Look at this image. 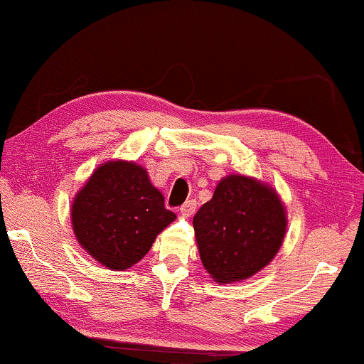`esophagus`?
I'll list each match as a JSON object with an SVG mask.
<instances>
[{
	"label": "esophagus",
	"mask_w": 364,
	"mask_h": 364,
	"mask_svg": "<svg viewBox=\"0 0 364 364\" xmlns=\"http://www.w3.org/2000/svg\"><path fill=\"white\" fill-rule=\"evenodd\" d=\"M196 200H188V203H184L181 207H180V212L181 215H186V217H191L194 210H196Z\"/></svg>",
	"instance_id": "esophagus-1"
}]
</instances>
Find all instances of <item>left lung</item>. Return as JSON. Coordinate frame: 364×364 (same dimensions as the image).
<instances>
[{
	"mask_svg": "<svg viewBox=\"0 0 364 364\" xmlns=\"http://www.w3.org/2000/svg\"><path fill=\"white\" fill-rule=\"evenodd\" d=\"M199 256L213 282L246 280L272 262L284 243L285 204L270 184L246 175L218 181L193 218Z\"/></svg>",
	"mask_w": 364,
	"mask_h": 364,
	"instance_id": "1",
	"label": "left lung"
}]
</instances>
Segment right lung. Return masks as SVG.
<instances>
[{
  "label": "right lung",
  "mask_w": 364,
  "mask_h": 364,
  "mask_svg": "<svg viewBox=\"0 0 364 364\" xmlns=\"http://www.w3.org/2000/svg\"><path fill=\"white\" fill-rule=\"evenodd\" d=\"M175 218L147 170L132 160L100 164L71 204L77 243L109 270L139 262Z\"/></svg>",
  "instance_id": "add662e5"
}]
</instances>
